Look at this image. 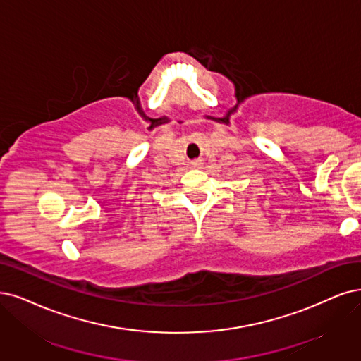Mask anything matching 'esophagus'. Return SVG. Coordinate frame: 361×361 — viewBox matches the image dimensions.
Segmentation results:
<instances>
[{"instance_id": "obj_1", "label": "esophagus", "mask_w": 361, "mask_h": 361, "mask_svg": "<svg viewBox=\"0 0 361 361\" xmlns=\"http://www.w3.org/2000/svg\"><path fill=\"white\" fill-rule=\"evenodd\" d=\"M192 165H193V166H199V165H201V162H199V160H193Z\"/></svg>"}]
</instances>
